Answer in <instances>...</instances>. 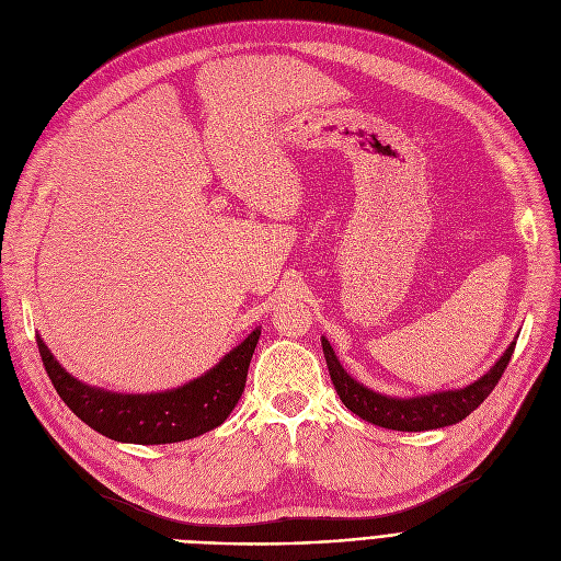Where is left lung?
<instances>
[{
    "label": "left lung",
    "instance_id": "left-lung-1",
    "mask_svg": "<svg viewBox=\"0 0 561 561\" xmlns=\"http://www.w3.org/2000/svg\"><path fill=\"white\" fill-rule=\"evenodd\" d=\"M516 337L510 346H506L504 354L493 363V367L486 371V375H482L477 381L463 388L436 390V392L413 394V397L383 394L363 386L352 375H346V369L340 365L331 342L324 335H322V350L329 365L331 381L342 399V404L352 413L377 426H386V430L426 432V430H440V426L461 422L484 402V399L491 394V390L497 386L502 371L512 360Z\"/></svg>",
    "mask_w": 561,
    "mask_h": 561
}]
</instances>
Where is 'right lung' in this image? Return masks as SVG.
<instances>
[{"label": "right lung", "mask_w": 561, "mask_h": 561, "mask_svg": "<svg viewBox=\"0 0 561 561\" xmlns=\"http://www.w3.org/2000/svg\"><path fill=\"white\" fill-rule=\"evenodd\" d=\"M257 340L260 327L205 375L178 388L127 394L75 379L36 335L47 377L68 409L98 434L135 445L180 443L221 426L244 392Z\"/></svg>", "instance_id": "add662e5"}]
</instances>
